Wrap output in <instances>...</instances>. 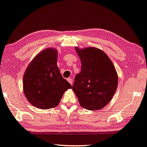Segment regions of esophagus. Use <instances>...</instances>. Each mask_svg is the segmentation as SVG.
<instances>
[{
    "mask_svg": "<svg viewBox=\"0 0 147 147\" xmlns=\"http://www.w3.org/2000/svg\"><path fill=\"white\" fill-rule=\"evenodd\" d=\"M67 81H68V82L70 83V84L72 85H73V80H72L71 78H67Z\"/></svg>",
    "mask_w": 147,
    "mask_h": 147,
    "instance_id": "esophagus-1",
    "label": "esophagus"
}]
</instances>
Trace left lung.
Masks as SVG:
<instances>
[{"mask_svg":"<svg viewBox=\"0 0 147 147\" xmlns=\"http://www.w3.org/2000/svg\"><path fill=\"white\" fill-rule=\"evenodd\" d=\"M81 60V71L73 90L80 106L88 110H100L111 101L118 85V74L111 59L95 47H75Z\"/></svg>","mask_w":147,"mask_h":147,"instance_id":"8db88e82","label":"left lung"}]
</instances>
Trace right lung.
<instances>
[{
  "label": "right lung",
  "mask_w": 147,
  "mask_h": 147,
  "mask_svg": "<svg viewBox=\"0 0 147 147\" xmlns=\"http://www.w3.org/2000/svg\"><path fill=\"white\" fill-rule=\"evenodd\" d=\"M58 51L48 48L34 57L23 78V88L28 101L48 110L58 106L64 92L72 87L63 78L57 65Z\"/></svg>",
  "instance_id": "add662e5"
}]
</instances>
